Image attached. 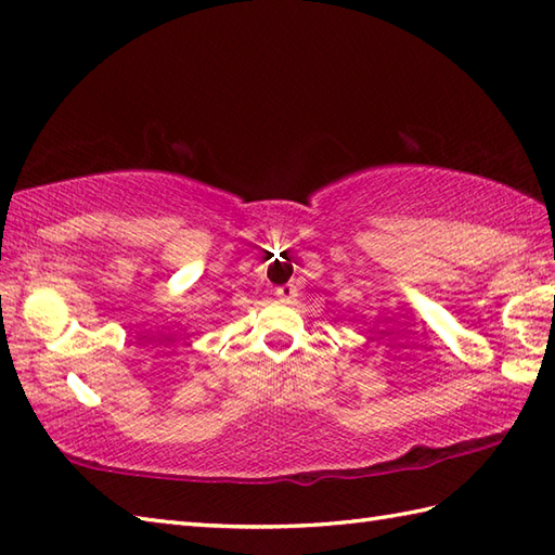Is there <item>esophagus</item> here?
Here are the masks:
<instances>
[{
	"instance_id": "34e87169",
	"label": "esophagus",
	"mask_w": 555,
	"mask_h": 555,
	"mask_svg": "<svg viewBox=\"0 0 555 555\" xmlns=\"http://www.w3.org/2000/svg\"><path fill=\"white\" fill-rule=\"evenodd\" d=\"M276 296H279V300H284V302H293V300L298 298V288L293 286V284L279 286V288H276Z\"/></svg>"
}]
</instances>
